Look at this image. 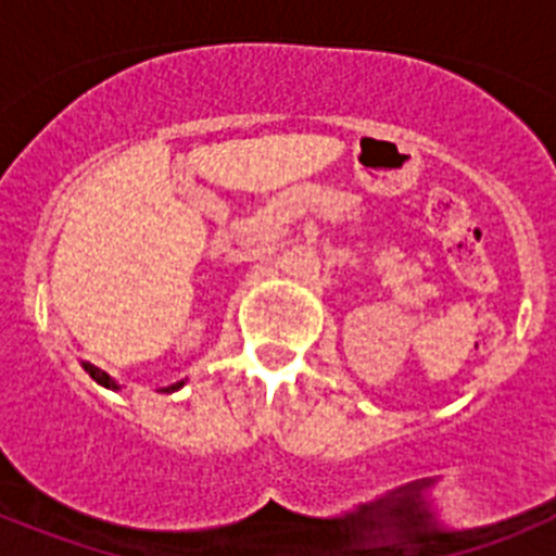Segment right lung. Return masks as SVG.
<instances>
[{"mask_svg":"<svg viewBox=\"0 0 556 556\" xmlns=\"http://www.w3.org/2000/svg\"><path fill=\"white\" fill-rule=\"evenodd\" d=\"M88 370V376L94 378L97 384H102V387H111V390H119V384H116V381H113L111 376H108V372H102L100 367H94V365H83ZM178 387H184V381H180V384H172V387H166V390H178Z\"/></svg>","mask_w":556,"mask_h":556,"instance_id":"1","label":"right lung"}]
</instances>
